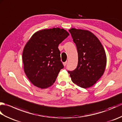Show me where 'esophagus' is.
<instances>
[{"mask_svg":"<svg viewBox=\"0 0 122 122\" xmlns=\"http://www.w3.org/2000/svg\"><path fill=\"white\" fill-rule=\"evenodd\" d=\"M66 64H67V62H64V63H63L64 66H66Z\"/></svg>","mask_w":122,"mask_h":122,"instance_id":"esophagus-1","label":"esophagus"}]
</instances>
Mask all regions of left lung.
I'll return each instance as SVG.
<instances>
[{
  "label": "left lung",
  "instance_id": "obj_1",
  "mask_svg": "<svg viewBox=\"0 0 122 122\" xmlns=\"http://www.w3.org/2000/svg\"><path fill=\"white\" fill-rule=\"evenodd\" d=\"M78 53V64L72 71H68L72 81L86 89L93 86L103 76L107 65V56L98 39L90 31L70 29Z\"/></svg>",
  "mask_w": 122,
  "mask_h": 122
}]
</instances>
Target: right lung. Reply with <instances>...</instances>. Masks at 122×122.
Listing matches in <instances>:
<instances>
[{"instance_id":"1","label":"right lung","mask_w":122,"mask_h":122,"mask_svg":"<svg viewBox=\"0 0 122 122\" xmlns=\"http://www.w3.org/2000/svg\"><path fill=\"white\" fill-rule=\"evenodd\" d=\"M69 36L64 29L54 28L35 32L25 45L22 53L25 73L38 87L53 84L63 65L58 46Z\"/></svg>"}]
</instances>
